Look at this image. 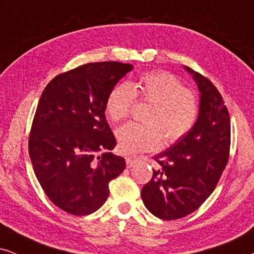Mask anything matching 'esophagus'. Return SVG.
Listing matches in <instances>:
<instances>
[{
    "instance_id": "34e87169",
    "label": "esophagus",
    "mask_w": 254,
    "mask_h": 254,
    "mask_svg": "<svg viewBox=\"0 0 254 254\" xmlns=\"http://www.w3.org/2000/svg\"><path fill=\"white\" fill-rule=\"evenodd\" d=\"M137 163L136 157H127V168H132V166Z\"/></svg>"
}]
</instances>
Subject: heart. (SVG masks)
<instances>
[{"label": "heart", "instance_id": "heart-1", "mask_svg": "<svg viewBox=\"0 0 254 254\" xmlns=\"http://www.w3.org/2000/svg\"><path fill=\"white\" fill-rule=\"evenodd\" d=\"M151 104L146 123H127L117 130L118 149L125 155L153 151L178 142L197 122L198 99L185 89L178 78L165 71L145 72L136 81L116 84L105 101V114L112 122H121L129 115L134 98Z\"/></svg>", "mask_w": 254, "mask_h": 254}]
</instances>
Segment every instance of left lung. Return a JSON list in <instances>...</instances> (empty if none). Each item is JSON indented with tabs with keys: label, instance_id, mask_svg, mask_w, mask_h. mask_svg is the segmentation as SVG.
<instances>
[{
	"label": "left lung",
	"instance_id": "1",
	"mask_svg": "<svg viewBox=\"0 0 254 254\" xmlns=\"http://www.w3.org/2000/svg\"><path fill=\"white\" fill-rule=\"evenodd\" d=\"M197 83L199 114L186 136L155 157L157 170L143 186L142 199L153 216L179 219L210 197L229 162L230 115L210 79L185 66Z\"/></svg>",
	"mask_w": 254,
	"mask_h": 254
}]
</instances>
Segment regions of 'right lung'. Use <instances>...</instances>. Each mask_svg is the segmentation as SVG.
<instances>
[{
  "mask_svg": "<svg viewBox=\"0 0 254 254\" xmlns=\"http://www.w3.org/2000/svg\"><path fill=\"white\" fill-rule=\"evenodd\" d=\"M131 64L88 63L60 73L42 92L29 134V156L48 198L75 216L103 205L109 183L125 169L110 150L116 138L105 118L110 90Z\"/></svg>",
  "mask_w": 254,
  "mask_h": 254,
  "instance_id": "obj_1",
  "label": "right lung"
}]
</instances>
